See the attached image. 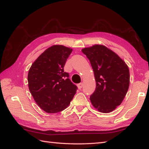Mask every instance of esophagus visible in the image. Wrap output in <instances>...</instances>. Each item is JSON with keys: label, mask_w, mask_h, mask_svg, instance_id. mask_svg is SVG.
I'll list each match as a JSON object with an SVG mask.
<instances>
[{"label": "esophagus", "mask_w": 149, "mask_h": 149, "mask_svg": "<svg viewBox=\"0 0 149 149\" xmlns=\"http://www.w3.org/2000/svg\"><path fill=\"white\" fill-rule=\"evenodd\" d=\"M83 84L82 83H81L77 84V87H78V88H79V90L81 89L82 87H83Z\"/></svg>", "instance_id": "1"}]
</instances>
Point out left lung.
Returning <instances> with one entry per match:
<instances>
[{"label": "left lung", "mask_w": 149, "mask_h": 149, "mask_svg": "<svg viewBox=\"0 0 149 149\" xmlns=\"http://www.w3.org/2000/svg\"><path fill=\"white\" fill-rule=\"evenodd\" d=\"M82 52L90 60L96 81V89L90 98L91 104L99 112L113 111L122 104L128 91V66L118 54L103 45L85 47Z\"/></svg>", "instance_id": "1"}]
</instances>
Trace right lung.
<instances>
[{"label":"right lung","instance_id":"right-lung-1","mask_svg":"<svg viewBox=\"0 0 149 149\" xmlns=\"http://www.w3.org/2000/svg\"><path fill=\"white\" fill-rule=\"evenodd\" d=\"M72 49L54 45L46 49L31 65L28 86L34 100L48 113L64 110L70 104L77 86L68 79L63 68Z\"/></svg>","mask_w":149,"mask_h":149}]
</instances>
